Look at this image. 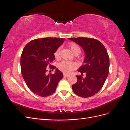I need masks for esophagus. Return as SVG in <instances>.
<instances>
[{
    "label": "esophagus",
    "instance_id": "obj_1",
    "mask_svg": "<svg viewBox=\"0 0 130 130\" xmlns=\"http://www.w3.org/2000/svg\"><path fill=\"white\" fill-rule=\"evenodd\" d=\"M63 76H64V77H69L70 76V75L69 74H63Z\"/></svg>",
    "mask_w": 130,
    "mask_h": 130
}]
</instances>
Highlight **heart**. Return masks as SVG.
I'll return each instance as SVG.
<instances>
[{
  "instance_id": "b5f03b06",
  "label": "heart",
  "mask_w": 130,
  "mask_h": 130,
  "mask_svg": "<svg viewBox=\"0 0 130 130\" xmlns=\"http://www.w3.org/2000/svg\"><path fill=\"white\" fill-rule=\"evenodd\" d=\"M69 49L71 52L74 54H79L81 52V49L77 44L75 43H71L68 45ZM60 48H58L56 49L54 53V56L56 59H58L60 56ZM76 65L73 62L63 61L58 64V68L62 71L67 73H69L72 70L75 68Z\"/></svg>"
}]
</instances>
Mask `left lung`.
<instances>
[{
	"mask_svg": "<svg viewBox=\"0 0 130 130\" xmlns=\"http://www.w3.org/2000/svg\"><path fill=\"white\" fill-rule=\"evenodd\" d=\"M84 49V64L78 71L86 74L85 78L76 76L77 81L72 85L74 92L82 98L95 95L102 88L109 73V58L104 45L95 39L85 37L69 38Z\"/></svg>",
	"mask_w": 130,
	"mask_h": 130,
	"instance_id": "1",
	"label": "left lung"
}]
</instances>
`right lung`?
<instances>
[{"mask_svg":"<svg viewBox=\"0 0 130 130\" xmlns=\"http://www.w3.org/2000/svg\"><path fill=\"white\" fill-rule=\"evenodd\" d=\"M65 40L64 38L47 37L30 41L23 49L21 57V73L31 92L45 97L56 90L63 78V73L52 65L55 59L54 53ZM56 69L53 74H46V67Z\"/></svg>","mask_w":130,"mask_h":130,"instance_id":"add662e5","label":"right lung"}]
</instances>
